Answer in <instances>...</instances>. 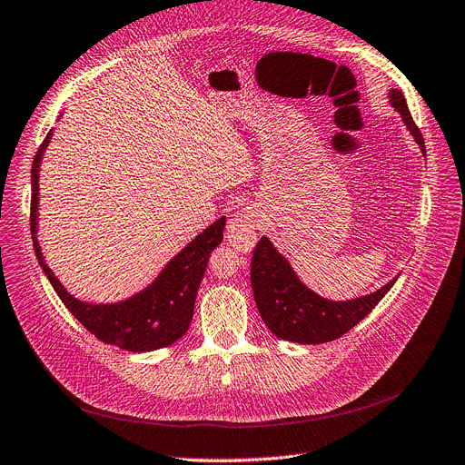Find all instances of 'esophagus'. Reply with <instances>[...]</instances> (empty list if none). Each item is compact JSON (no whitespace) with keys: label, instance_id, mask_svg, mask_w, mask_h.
I'll use <instances>...</instances> for the list:
<instances>
[{"label":"esophagus","instance_id":"34e87169","mask_svg":"<svg viewBox=\"0 0 465 465\" xmlns=\"http://www.w3.org/2000/svg\"><path fill=\"white\" fill-rule=\"evenodd\" d=\"M259 216L255 208H243L231 218L227 225V240L240 253L252 252L257 242Z\"/></svg>","mask_w":465,"mask_h":465}]
</instances>
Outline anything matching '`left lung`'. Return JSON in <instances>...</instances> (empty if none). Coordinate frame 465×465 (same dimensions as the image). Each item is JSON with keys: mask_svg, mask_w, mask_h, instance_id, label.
Instances as JSON below:
<instances>
[{"mask_svg": "<svg viewBox=\"0 0 465 465\" xmlns=\"http://www.w3.org/2000/svg\"><path fill=\"white\" fill-rule=\"evenodd\" d=\"M387 96L391 108L401 114L402 123L426 156L422 134L413 123L402 91L391 89ZM397 279L399 275L371 294L335 302L303 284L268 236L259 240L252 259V287L264 324L275 337L300 344L330 342L350 331L380 303Z\"/></svg>", "mask_w": 465, "mask_h": 465, "instance_id": "1", "label": "left lung"}]
</instances>
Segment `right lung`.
Here are the masks:
<instances>
[{"label": "right lung", "instance_id": "add662e5", "mask_svg": "<svg viewBox=\"0 0 465 465\" xmlns=\"http://www.w3.org/2000/svg\"><path fill=\"white\" fill-rule=\"evenodd\" d=\"M61 117V115H59ZM54 132L46 135L31 167V238L35 255L54 291L78 322L105 344L128 351H153L181 339L193 318L195 298L210 253L223 240L225 216L208 225L183 247L145 289L114 303H91L70 294L46 264L37 240L39 173Z\"/></svg>", "mask_w": 465, "mask_h": 465}]
</instances>
